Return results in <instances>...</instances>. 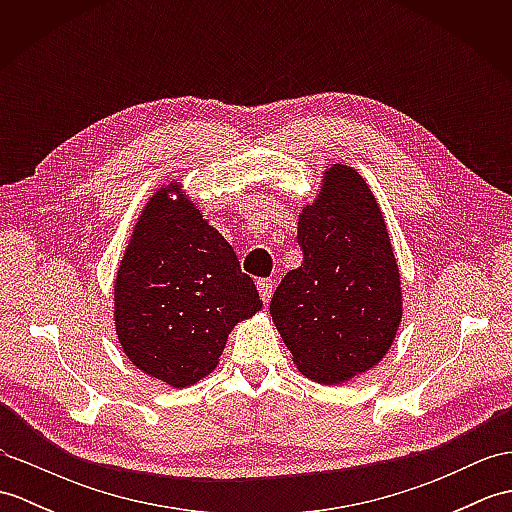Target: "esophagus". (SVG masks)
<instances>
[{
    "label": "esophagus",
    "mask_w": 512,
    "mask_h": 512,
    "mask_svg": "<svg viewBox=\"0 0 512 512\" xmlns=\"http://www.w3.org/2000/svg\"><path fill=\"white\" fill-rule=\"evenodd\" d=\"M257 290H259V295H262V301L268 303L270 297H273V292H275L273 279H259L257 281Z\"/></svg>",
    "instance_id": "1"
}]
</instances>
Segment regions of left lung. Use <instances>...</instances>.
Wrapping results in <instances>:
<instances>
[{
    "label": "left lung",
    "mask_w": 512,
    "mask_h": 512,
    "mask_svg": "<svg viewBox=\"0 0 512 512\" xmlns=\"http://www.w3.org/2000/svg\"><path fill=\"white\" fill-rule=\"evenodd\" d=\"M297 237L303 264L281 279L270 317L303 376L341 385L383 361L405 310L385 213L361 173L332 162Z\"/></svg>",
    "instance_id": "obj_1"
}]
</instances>
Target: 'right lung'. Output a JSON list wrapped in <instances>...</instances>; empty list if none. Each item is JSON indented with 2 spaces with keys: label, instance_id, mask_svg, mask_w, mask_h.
I'll use <instances>...</instances> for the list:
<instances>
[{
  "label": "right lung",
  "instance_id": "1",
  "mask_svg": "<svg viewBox=\"0 0 512 512\" xmlns=\"http://www.w3.org/2000/svg\"><path fill=\"white\" fill-rule=\"evenodd\" d=\"M233 246L173 178L151 193L114 279V332L149 378L191 387L220 363L228 334L262 310Z\"/></svg>",
  "mask_w": 512,
  "mask_h": 512
}]
</instances>
